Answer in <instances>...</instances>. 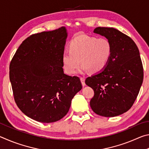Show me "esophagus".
<instances>
[{
  "mask_svg": "<svg viewBox=\"0 0 149 149\" xmlns=\"http://www.w3.org/2000/svg\"><path fill=\"white\" fill-rule=\"evenodd\" d=\"M81 79V84H82V85L83 86H85V79L84 77H81L80 78Z\"/></svg>",
  "mask_w": 149,
  "mask_h": 149,
  "instance_id": "34e87169",
  "label": "esophagus"
}]
</instances>
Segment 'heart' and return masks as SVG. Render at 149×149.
Masks as SVG:
<instances>
[{"mask_svg": "<svg viewBox=\"0 0 149 149\" xmlns=\"http://www.w3.org/2000/svg\"><path fill=\"white\" fill-rule=\"evenodd\" d=\"M111 54L112 46L107 39L79 35L72 40L70 51L63 52V67L67 74H73L81 63L80 72L89 70L92 74H97L105 68Z\"/></svg>", "mask_w": 149, "mask_h": 149, "instance_id": "1", "label": "heart"}]
</instances>
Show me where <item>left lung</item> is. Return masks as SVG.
Listing matches in <instances>:
<instances>
[{
	"mask_svg": "<svg viewBox=\"0 0 149 149\" xmlns=\"http://www.w3.org/2000/svg\"><path fill=\"white\" fill-rule=\"evenodd\" d=\"M94 33L110 41L112 54L102 71L85 79L95 93L90 106L99 116H117L130 109L143 84L139 50L129 36L113 27H99Z\"/></svg>",
	"mask_w": 149,
	"mask_h": 149,
	"instance_id": "1",
	"label": "left lung"
}]
</instances>
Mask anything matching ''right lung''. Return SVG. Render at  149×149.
Listing matches in <instances>:
<instances>
[{"instance_id":"right-lung-1","label":"right lung","mask_w":149,"mask_h":149,"mask_svg":"<svg viewBox=\"0 0 149 149\" xmlns=\"http://www.w3.org/2000/svg\"><path fill=\"white\" fill-rule=\"evenodd\" d=\"M67 35L65 27L30 35L10 62V80L15 102L25 115L37 122L62 119L82 89L79 78L65 74L62 68Z\"/></svg>"}]
</instances>
